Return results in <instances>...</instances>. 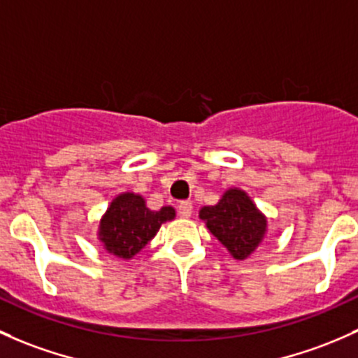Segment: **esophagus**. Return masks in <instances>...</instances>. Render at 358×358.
I'll return each instance as SVG.
<instances>
[{
	"label": "esophagus",
	"instance_id": "obj_1",
	"mask_svg": "<svg viewBox=\"0 0 358 358\" xmlns=\"http://www.w3.org/2000/svg\"><path fill=\"white\" fill-rule=\"evenodd\" d=\"M192 210H194V206H192L190 201H183L178 204V214L180 217H190Z\"/></svg>",
	"mask_w": 358,
	"mask_h": 358
}]
</instances>
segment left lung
<instances>
[{
    "mask_svg": "<svg viewBox=\"0 0 358 358\" xmlns=\"http://www.w3.org/2000/svg\"><path fill=\"white\" fill-rule=\"evenodd\" d=\"M199 217L238 261L247 259L264 240L268 220L243 190L228 189L216 206H204Z\"/></svg>",
    "mask_w": 358,
    "mask_h": 358,
    "instance_id": "1",
    "label": "left lung"
}]
</instances>
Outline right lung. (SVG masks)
I'll list each match as a JSON object with an SVG mask.
<instances>
[{"instance_id":"1","label":"right lung","mask_w":358,"mask_h":358,"mask_svg":"<svg viewBox=\"0 0 358 358\" xmlns=\"http://www.w3.org/2000/svg\"><path fill=\"white\" fill-rule=\"evenodd\" d=\"M171 220H175L171 206L150 210L142 195L125 192L113 199L101 217L97 236L111 255L131 259L156 236L161 224Z\"/></svg>"}]
</instances>
